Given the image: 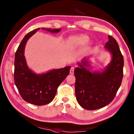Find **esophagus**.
I'll list each match as a JSON object with an SVG mask.
<instances>
[{"label": "esophagus", "instance_id": "34e87169", "mask_svg": "<svg viewBox=\"0 0 134 134\" xmlns=\"http://www.w3.org/2000/svg\"><path fill=\"white\" fill-rule=\"evenodd\" d=\"M74 69H75V68L74 67L71 68L70 71V73L71 74H74Z\"/></svg>", "mask_w": 134, "mask_h": 134}]
</instances>
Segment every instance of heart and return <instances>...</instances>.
Instances as JSON below:
<instances>
[{
	"instance_id": "obj_1",
	"label": "heart",
	"mask_w": 134,
	"mask_h": 134,
	"mask_svg": "<svg viewBox=\"0 0 134 134\" xmlns=\"http://www.w3.org/2000/svg\"><path fill=\"white\" fill-rule=\"evenodd\" d=\"M70 41L74 45H82L86 44L89 41V37L86 35H82L78 36L72 37L70 38Z\"/></svg>"
}]
</instances>
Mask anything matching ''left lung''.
<instances>
[{
  "mask_svg": "<svg viewBox=\"0 0 134 134\" xmlns=\"http://www.w3.org/2000/svg\"><path fill=\"white\" fill-rule=\"evenodd\" d=\"M108 38L105 48L112 54V59L104 71L91 72L86 69L89 63L85 60L74 70L76 98L85 109L96 110L109 104L121 84L123 56L116 40L109 35Z\"/></svg>",
  "mask_w": 134,
  "mask_h": 134,
  "instance_id": "8db88e82",
  "label": "left lung"
}]
</instances>
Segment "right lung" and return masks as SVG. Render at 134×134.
Returning a JSON list of instances; mask_svg holds the SVG:
<instances>
[{
  "label": "right lung",
  "instance_id": "add662e5",
  "mask_svg": "<svg viewBox=\"0 0 134 134\" xmlns=\"http://www.w3.org/2000/svg\"><path fill=\"white\" fill-rule=\"evenodd\" d=\"M40 29L28 33L20 43L15 55L14 76L15 84L22 98L29 103L41 106L50 103L55 98L59 86L69 75L71 67L38 75L28 68L24 56L25 45L27 40ZM42 29L52 33L60 31V29Z\"/></svg>",
  "mask_w": 134,
  "mask_h": 134
}]
</instances>
